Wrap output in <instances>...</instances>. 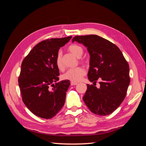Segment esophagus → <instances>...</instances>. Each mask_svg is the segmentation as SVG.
<instances>
[{
	"instance_id": "obj_1",
	"label": "esophagus",
	"mask_w": 146,
	"mask_h": 146,
	"mask_svg": "<svg viewBox=\"0 0 146 146\" xmlns=\"http://www.w3.org/2000/svg\"><path fill=\"white\" fill-rule=\"evenodd\" d=\"M77 84L76 82H71V86H76V85Z\"/></svg>"
}]
</instances>
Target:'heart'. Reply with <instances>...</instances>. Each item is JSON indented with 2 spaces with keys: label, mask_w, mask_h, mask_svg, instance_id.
Returning <instances> with one entry per match:
<instances>
[{
  "label": "heart",
  "mask_w": 146,
  "mask_h": 146,
  "mask_svg": "<svg viewBox=\"0 0 146 146\" xmlns=\"http://www.w3.org/2000/svg\"><path fill=\"white\" fill-rule=\"evenodd\" d=\"M68 50L71 54L76 57H80L83 54L84 50L82 47L76 44H73L68 47ZM57 68L59 70H64V66L62 65L61 60V55L59 54L57 55L55 61ZM86 74V70L81 67H76L75 68L70 69L66 73L62 75V78L64 80H68L73 82H78L81 80L82 77Z\"/></svg>",
  "instance_id": "heart-1"
}]
</instances>
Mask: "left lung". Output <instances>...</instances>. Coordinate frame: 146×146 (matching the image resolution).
<instances>
[{
    "label": "left lung",
    "instance_id": "8db88e82",
    "mask_svg": "<svg viewBox=\"0 0 146 146\" xmlns=\"http://www.w3.org/2000/svg\"><path fill=\"white\" fill-rule=\"evenodd\" d=\"M72 41L82 43L88 50L89 81L96 83L100 80L99 88L87 84L84 103L95 114H110L119 107L126 95L130 82L128 63L115 44L100 36H77Z\"/></svg>",
    "mask_w": 146,
    "mask_h": 146
}]
</instances>
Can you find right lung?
Segmentation results:
<instances>
[{"instance_id":"add662e5","label":"right lung","mask_w":146,"mask_h":146,"mask_svg":"<svg viewBox=\"0 0 146 146\" xmlns=\"http://www.w3.org/2000/svg\"><path fill=\"white\" fill-rule=\"evenodd\" d=\"M71 38L68 36L40 42L22 63L18 85L23 102L38 117L52 118L64 105L70 83L68 80L57 82L59 70L55 61L60 48Z\"/></svg>"}]
</instances>
